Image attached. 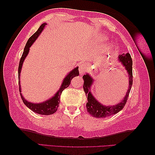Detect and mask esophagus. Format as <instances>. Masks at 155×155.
Returning <instances> with one entry per match:
<instances>
[{
    "mask_svg": "<svg viewBox=\"0 0 155 155\" xmlns=\"http://www.w3.org/2000/svg\"><path fill=\"white\" fill-rule=\"evenodd\" d=\"M87 64H84V63H83V64H81L79 67V71H80V75H82L86 71H87Z\"/></svg>",
    "mask_w": 155,
    "mask_h": 155,
    "instance_id": "obj_1",
    "label": "esophagus"
}]
</instances>
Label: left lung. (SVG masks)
I'll list each match as a JSON object with an SVG mask.
<instances>
[{
    "label": "left lung",
    "instance_id": "1",
    "mask_svg": "<svg viewBox=\"0 0 155 155\" xmlns=\"http://www.w3.org/2000/svg\"><path fill=\"white\" fill-rule=\"evenodd\" d=\"M119 60L125 67L126 71L128 73L129 88L124 100H122L120 103L115 106H106L104 105H102L98 101L96 100V99L93 97L90 91V88L93 82V79L91 77L89 74L83 75L82 78L84 81L83 88L86 93V96H87L88 100L86 106H87L88 113L92 116L95 117L103 118L110 115H115V114L120 112L121 110H122L124 106L126 105V101L128 100L129 93H130L132 85H133V67H132L133 66V60H132L130 54H128V53L126 54H124L122 55H120L119 56Z\"/></svg>",
    "mask_w": 155,
    "mask_h": 155
}]
</instances>
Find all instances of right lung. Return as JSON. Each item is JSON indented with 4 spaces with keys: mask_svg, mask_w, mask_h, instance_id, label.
I'll return each mask as SVG.
<instances>
[{
    "mask_svg": "<svg viewBox=\"0 0 155 155\" xmlns=\"http://www.w3.org/2000/svg\"><path fill=\"white\" fill-rule=\"evenodd\" d=\"M46 23H43L41 25V26L39 27V29H38V31L34 33L31 37L29 38V39L28 40L26 45H25L23 54L22 55V57L20 58V62H19V67H18V83H19V90L20 91V72H21V68H22V63H23L25 58L28 54L29 51V47L31 46V45L35 42V40H36L38 36L40 34V33L44 29V27ZM79 75V71H78V67H76L74 69L72 70L71 71H70L69 73L66 76V78L63 80V82L61 85L60 89L58 90V92L55 93L54 97H51L49 100H47L46 101H44V102L40 103V104H34L29 102V101L25 100L23 96L22 95L21 93H20V96H21V98L22 100V101L26 105L28 108L31 109L32 111H34V113L40 114V115H51V114H54V113L56 112L58 110V106H59L60 104V95L62 94V92L64 91L65 88L68 87V86L70 85L71 81L75 76Z\"/></svg>",
    "mask_w": 155,
    "mask_h": 155,
    "instance_id": "1",
    "label": "right lung"
}]
</instances>
